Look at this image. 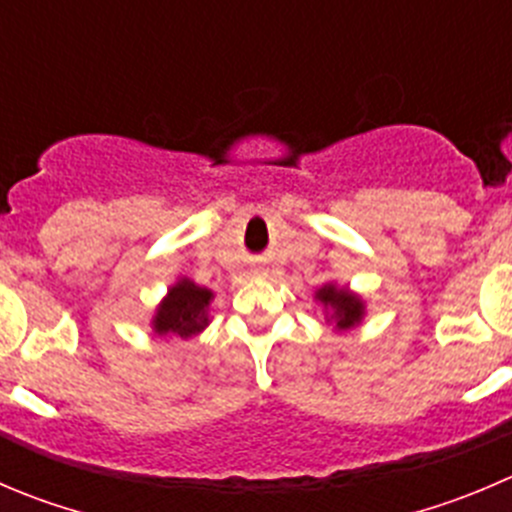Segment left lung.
I'll use <instances>...</instances> for the list:
<instances>
[{"instance_id": "left-lung-1", "label": "left lung", "mask_w": 512, "mask_h": 512, "mask_svg": "<svg viewBox=\"0 0 512 512\" xmlns=\"http://www.w3.org/2000/svg\"><path fill=\"white\" fill-rule=\"evenodd\" d=\"M315 297L325 307L327 322H335L337 330H350V327L360 325L362 315H365V302L345 287L322 285Z\"/></svg>"}]
</instances>
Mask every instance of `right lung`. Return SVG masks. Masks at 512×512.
<instances>
[{
    "mask_svg": "<svg viewBox=\"0 0 512 512\" xmlns=\"http://www.w3.org/2000/svg\"><path fill=\"white\" fill-rule=\"evenodd\" d=\"M212 290L195 285L192 280L182 277L177 285L170 287L165 300L160 302L152 320V330L160 337L177 335V337H192L197 332L205 330L210 325V302Z\"/></svg>",
    "mask_w": 512,
    "mask_h": 512,
    "instance_id": "1",
    "label": "right lung"
}]
</instances>
